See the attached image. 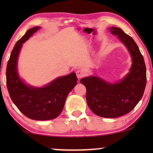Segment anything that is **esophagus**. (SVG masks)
Wrapping results in <instances>:
<instances>
[{
  "label": "esophagus",
  "mask_w": 153,
  "mask_h": 153,
  "mask_svg": "<svg viewBox=\"0 0 153 153\" xmlns=\"http://www.w3.org/2000/svg\"><path fill=\"white\" fill-rule=\"evenodd\" d=\"M76 75L77 77H78V79L82 78V77H84L85 75V72L84 71V70H82V69H79L76 71Z\"/></svg>",
  "instance_id": "34e87169"
}]
</instances>
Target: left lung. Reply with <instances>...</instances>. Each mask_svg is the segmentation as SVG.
I'll use <instances>...</instances> for the list:
<instances>
[{
  "instance_id": "1",
  "label": "left lung",
  "mask_w": 153,
  "mask_h": 153,
  "mask_svg": "<svg viewBox=\"0 0 153 153\" xmlns=\"http://www.w3.org/2000/svg\"><path fill=\"white\" fill-rule=\"evenodd\" d=\"M110 30L118 36L131 54L133 64L130 72L115 84L95 76L82 78L80 82L86 87L91 111L100 117L116 118L129 113L137 105L143 95L147 78L143 55L133 38L120 28L111 27Z\"/></svg>"
}]
</instances>
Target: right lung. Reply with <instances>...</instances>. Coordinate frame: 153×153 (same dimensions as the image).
<instances>
[{"label":"right lung","instance_id":"obj_1","mask_svg":"<svg viewBox=\"0 0 153 153\" xmlns=\"http://www.w3.org/2000/svg\"><path fill=\"white\" fill-rule=\"evenodd\" d=\"M40 27L28 29L16 42L6 68V85L12 101L26 117L36 120H49L56 118L64 108L69 92L77 84L76 75L71 73L56 78L42 88H35L24 84L19 78L17 62L22 44Z\"/></svg>","mask_w":153,"mask_h":153}]
</instances>
